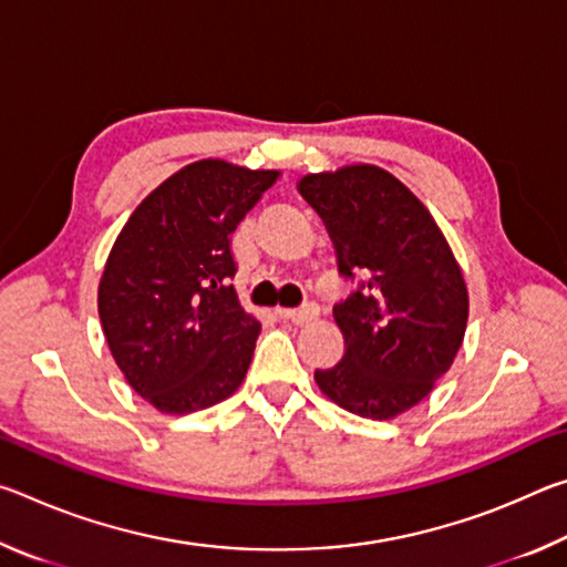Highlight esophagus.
Instances as JSON below:
<instances>
[{
    "label": "esophagus",
    "instance_id": "obj_1",
    "mask_svg": "<svg viewBox=\"0 0 567 567\" xmlns=\"http://www.w3.org/2000/svg\"><path fill=\"white\" fill-rule=\"evenodd\" d=\"M277 315H280L282 320H290L295 324H307V322L318 320L320 307L315 305V302H307L302 307H297V310H285V307H280V310H277Z\"/></svg>",
    "mask_w": 567,
    "mask_h": 567
}]
</instances>
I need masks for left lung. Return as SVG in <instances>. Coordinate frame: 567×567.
I'll return each instance as SVG.
<instances>
[{
    "label": "left lung",
    "mask_w": 567,
    "mask_h": 567,
    "mask_svg": "<svg viewBox=\"0 0 567 567\" xmlns=\"http://www.w3.org/2000/svg\"><path fill=\"white\" fill-rule=\"evenodd\" d=\"M354 290L334 305L344 354L315 382L342 410L390 420L445 375L467 328V287L445 235L398 177L350 165L300 179Z\"/></svg>",
    "instance_id": "left-lung-1"
}]
</instances>
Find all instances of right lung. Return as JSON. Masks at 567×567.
I'll return each instance as SVG.
<instances>
[{
    "label": "right lung",
    "mask_w": 567,
    "mask_h": 567,
    "mask_svg": "<svg viewBox=\"0 0 567 567\" xmlns=\"http://www.w3.org/2000/svg\"><path fill=\"white\" fill-rule=\"evenodd\" d=\"M280 172L225 159L182 167L142 199L104 265L97 307L124 380L167 415L243 385L260 322L235 287L233 233Z\"/></svg>",
    "instance_id": "1"
}]
</instances>
